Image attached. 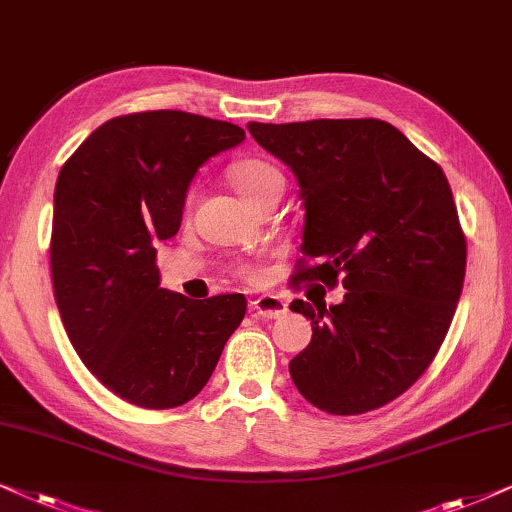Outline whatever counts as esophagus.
<instances>
[{
  "mask_svg": "<svg viewBox=\"0 0 512 512\" xmlns=\"http://www.w3.org/2000/svg\"><path fill=\"white\" fill-rule=\"evenodd\" d=\"M252 311L262 318H281L288 311V304L278 295H262L252 302Z\"/></svg>",
  "mask_w": 512,
  "mask_h": 512,
  "instance_id": "1",
  "label": "esophagus"
}]
</instances>
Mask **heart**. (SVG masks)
Here are the masks:
<instances>
[{
  "mask_svg": "<svg viewBox=\"0 0 512 512\" xmlns=\"http://www.w3.org/2000/svg\"><path fill=\"white\" fill-rule=\"evenodd\" d=\"M231 180H234L236 189L248 203H255L257 199H262L264 194L283 187L285 182L281 170H278L274 163L262 159H245L241 163H236V166L231 168ZM241 274L255 278V269L243 267Z\"/></svg>",
  "mask_w": 512,
  "mask_h": 512,
  "instance_id": "b5f03b06",
  "label": "heart"
}]
</instances>
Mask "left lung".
<instances>
[{
	"label": "left lung",
	"instance_id": "obj_1",
	"mask_svg": "<svg viewBox=\"0 0 512 512\" xmlns=\"http://www.w3.org/2000/svg\"><path fill=\"white\" fill-rule=\"evenodd\" d=\"M248 131L299 182L302 255L316 264L295 281L346 288L339 304H290L313 330L290 377L323 412L377 410L433 363L461 297L466 236L447 177L379 119L252 121Z\"/></svg>",
	"mask_w": 512,
	"mask_h": 512
}]
</instances>
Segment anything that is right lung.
Returning <instances> with one entry per match:
<instances>
[{"instance_id": "right-lung-1", "label": "right lung", "mask_w": 512, "mask_h": 512, "mask_svg": "<svg viewBox=\"0 0 512 512\" xmlns=\"http://www.w3.org/2000/svg\"><path fill=\"white\" fill-rule=\"evenodd\" d=\"M245 131L156 109L109 119L60 168L51 276L67 337L102 386L147 410L208 384L245 316L243 295L192 299L161 288L154 245L180 229L189 182Z\"/></svg>"}]
</instances>
